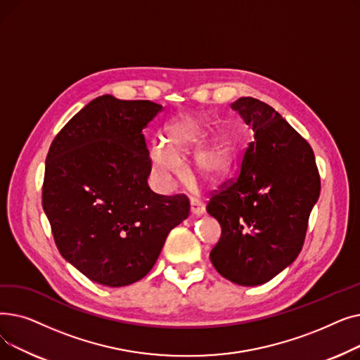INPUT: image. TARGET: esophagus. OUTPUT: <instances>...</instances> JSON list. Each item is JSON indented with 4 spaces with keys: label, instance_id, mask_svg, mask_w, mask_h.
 <instances>
[{
    "label": "esophagus",
    "instance_id": "34e87169",
    "mask_svg": "<svg viewBox=\"0 0 360 360\" xmlns=\"http://www.w3.org/2000/svg\"><path fill=\"white\" fill-rule=\"evenodd\" d=\"M204 212H205V209H204V205H202L201 202H198V201H195V200H191V214H193V216L198 217V216H201Z\"/></svg>",
    "mask_w": 360,
    "mask_h": 360
}]
</instances>
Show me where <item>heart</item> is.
I'll return each instance as SVG.
<instances>
[{
    "mask_svg": "<svg viewBox=\"0 0 360 360\" xmlns=\"http://www.w3.org/2000/svg\"><path fill=\"white\" fill-rule=\"evenodd\" d=\"M212 122L200 117H182L166 128V147L155 146L150 151V169L155 184L167 190L181 178L179 160L190 156L209 134ZM235 150L232 131L221 128L217 134L197 151L193 162V176L213 185L229 169Z\"/></svg>",
    "mask_w": 360,
    "mask_h": 360,
    "instance_id": "heart-1",
    "label": "heart"
}]
</instances>
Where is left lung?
Wrapping results in <instances>:
<instances>
[{"label": "left lung", "instance_id": "1", "mask_svg": "<svg viewBox=\"0 0 360 360\" xmlns=\"http://www.w3.org/2000/svg\"><path fill=\"white\" fill-rule=\"evenodd\" d=\"M232 110L254 132L236 178L207 202L221 228L210 259L240 286H258L285 270L304 247L321 191L309 143L270 105L240 98Z\"/></svg>", "mask_w": 360, "mask_h": 360}]
</instances>
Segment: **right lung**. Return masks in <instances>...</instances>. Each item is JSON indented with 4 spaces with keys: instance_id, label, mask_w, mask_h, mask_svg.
I'll return each mask as SVG.
<instances>
[{
    "instance_id": "add662e5",
    "label": "right lung",
    "mask_w": 360,
    "mask_h": 360,
    "mask_svg": "<svg viewBox=\"0 0 360 360\" xmlns=\"http://www.w3.org/2000/svg\"><path fill=\"white\" fill-rule=\"evenodd\" d=\"M162 110L150 101L103 94L53 139L42 205L56 248L91 281L109 288L141 280L166 236L190 214L185 194L150 190L143 129Z\"/></svg>"
}]
</instances>
